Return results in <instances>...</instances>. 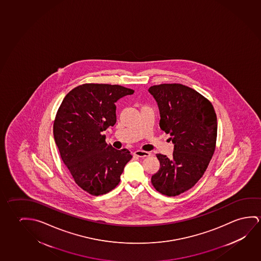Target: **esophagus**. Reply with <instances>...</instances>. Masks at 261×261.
Wrapping results in <instances>:
<instances>
[{
  "mask_svg": "<svg viewBox=\"0 0 261 261\" xmlns=\"http://www.w3.org/2000/svg\"><path fill=\"white\" fill-rule=\"evenodd\" d=\"M134 155L141 158H145V157L150 156V152L146 151H142V150H137L134 152Z\"/></svg>",
  "mask_w": 261,
  "mask_h": 261,
  "instance_id": "esophagus-1",
  "label": "esophagus"
}]
</instances>
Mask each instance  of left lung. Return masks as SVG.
<instances>
[{
  "label": "left lung",
  "mask_w": 261,
  "mask_h": 261,
  "mask_svg": "<svg viewBox=\"0 0 261 261\" xmlns=\"http://www.w3.org/2000/svg\"><path fill=\"white\" fill-rule=\"evenodd\" d=\"M160 112V128L170 134L173 157L157 153L160 169L151 178L153 187L167 196L185 193L201 179L215 150L217 116L212 103L181 84L149 88Z\"/></svg>",
  "instance_id": "obj_1"
}]
</instances>
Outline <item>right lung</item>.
<instances>
[{
	"mask_svg": "<svg viewBox=\"0 0 261 261\" xmlns=\"http://www.w3.org/2000/svg\"><path fill=\"white\" fill-rule=\"evenodd\" d=\"M134 90L118 85L84 84L67 94L57 112L53 135L76 185L92 195L112 191L132 155L108 145L101 133L116 122V103Z\"/></svg>",
	"mask_w": 261,
	"mask_h": 261,
	"instance_id": "1",
	"label": "right lung"
}]
</instances>
